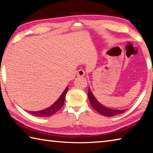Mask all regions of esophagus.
I'll return each instance as SVG.
<instances>
[{
    "label": "esophagus",
    "mask_w": 153,
    "mask_h": 153,
    "mask_svg": "<svg viewBox=\"0 0 153 153\" xmlns=\"http://www.w3.org/2000/svg\"><path fill=\"white\" fill-rule=\"evenodd\" d=\"M85 74H86V72H85V71L83 70V69H79V70L77 71V75L79 77H83L85 76Z\"/></svg>",
    "instance_id": "obj_1"
}]
</instances>
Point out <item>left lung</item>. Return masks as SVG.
Instances as JSON below:
<instances>
[{
	"mask_svg": "<svg viewBox=\"0 0 153 153\" xmlns=\"http://www.w3.org/2000/svg\"><path fill=\"white\" fill-rule=\"evenodd\" d=\"M88 97L90 105H91L92 107L94 108L97 112H98L100 114H101L102 115L107 116V117H113V116L118 115V114L123 113V112H125L126 111V110L113 109V108H107L105 107V106H103L97 100V98H95L94 94H92V92L90 88H88Z\"/></svg>",
	"mask_w": 153,
	"mask_h": 153,
	"instance_id": "left-lung-1",
	"label": "left lung"
}]
</instances>
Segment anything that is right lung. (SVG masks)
Listing matches in <instances>:
<instances>
[{"label": "right lung", "instance_id": "add662e5", "mask_svg": "<svg viewBox=\"0 0 153 153\" xmlns=\"http://www.w3.org/2000/svg\"><path fill=\"white\" fill-rule=\"evenodd\" d=\"M67 90H68V86L66 87L64 91L62 93L61 95L59 97L57 100H56L55 102H54L51 107H49L45 109L38 111H28L27 112L30 113L31 115L33 116H36V117H50V116L53 115L55 113L57 112L59 110H60L63 107L65 102V96L67 92Z\"/></svg>", "mask_w": 153, "mask_h": 153}]
</instances>
